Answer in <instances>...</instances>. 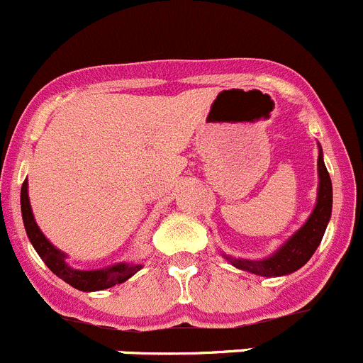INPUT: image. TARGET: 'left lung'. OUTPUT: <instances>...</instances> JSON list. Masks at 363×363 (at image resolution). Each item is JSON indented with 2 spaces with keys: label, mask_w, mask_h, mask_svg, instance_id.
<instances>
[{
  "label": "left lung",
  "mask_w": 363,
  "mask_h": 363,
  "mask_svg": "<svg viewBox=\"0 0 363 363\" xmlns=\"http://www.w3.org/2000/svg\"><path fill=\"white\" fill-rule=\"evenodd\" d=\"M317 162H319V197L308 222L270 258L262 259V262H250V259H236L225 256L233 265L263 277L286 276L301 269L313 256L330 222L331 204H333L331 179L323 161V152L319 154Z\"/></svg>",
  "instance_id": "1"
}]
</instances>
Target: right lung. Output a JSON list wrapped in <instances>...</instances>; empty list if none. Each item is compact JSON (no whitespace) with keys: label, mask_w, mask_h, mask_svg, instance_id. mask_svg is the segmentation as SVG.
<instances>
[{"label":"right lung","mask_w":363,"mask_h":363,"mask_svg":"<svg viewBox=\"0 0 363 363\" xmlns=\"http://www.w3.org/2000/svg\"><path fill=\"white\" fill-rule=\"evenodd\" d=\"M21 213H23V222H25L26 235H28L30 242H32L33 249L37 250V254L40 256L48 269L52 270L55 276H59L60 279L66 281L67 284H71L73 289L82 290V292H94V290H104L111 289L114 284H120L123 281H127L128 277L134 276L138 270L141 269V265H128V263H120V265L109 267V269L101 270H74L71 269L66 263V256L64 252L57 250L52 243L46 240V236L40 233V229L37 228L35 220H33L32 208H30L28 201V182H23L21 186Z\"/></svg>","instance_id":"obj_1"}]
</instances>
